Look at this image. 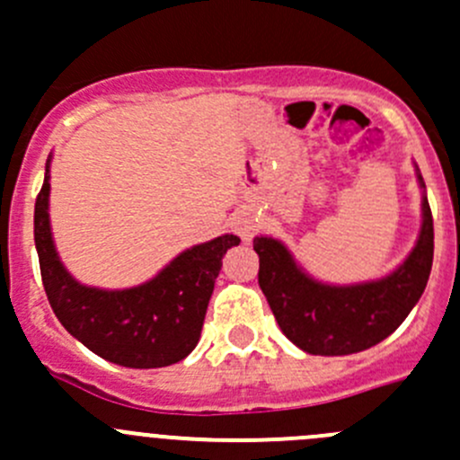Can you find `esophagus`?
Returning a JSON list of instances; mask_svg holds the SVG:
<instances>
[{
    "mask_svg": "<svg viewBox=\"0 0 460 460\" xmlns=\"http://www.w3.org/2000/svg\"><path fill=\"white\" fill-rule=\"evenodd\" d=\"M256 222L259 220L254 217V213H250V210H240L238 216L231 220V229H234L243 240H250L256 231Z\"/></svg>",
    "mask_w": 460,
    "mask_h": 460,
    "instance_id": "obj_1",
    "label": "esophagus"
}]
</instances>
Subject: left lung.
I'll return each instance as SVG.
<instances>
[{
  "mask_svg": "<svg viewBox=\"0 0 460 460\" xmlns=\"http://www.w3.org/2000/svg\"><path fill=\"white\" fill-rule=\"evenodd\" d=\"M254 250L259 286L286 338L315 356L356 354L388 338L422 297L433 263L431 208L424 197L415 250L381 281L324 286L304 274L279 240L261 235Z\"/></svg>",
  "mask_w": 460,
  "mask_h": 460,
  "instance_id": "1",
  "label": "left lung"
}]
</instances>
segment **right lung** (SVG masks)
I'll list each match as a JSON object with an SVG mask.
<instances>
[{
	"mask_svg": "<svg viewBox=\"0 0 460 460\" xmlns=\"http://www.w3.org/2000/svg\"><path fill=\"white\" fill-rule=\"evenodd\" d=\"M49 161L33 210L40 277L58 322L102 358L124 367H165L197 347L222 256L240 243L220 235L172 261L158 277L128 290L81 286L67 274L49 231Z\"/></svg>",
	"mask_w": 460,
	"mask_h": 460,
	"instance_id": "obj_1",
	"label": "right lung"
}]
</instances>
